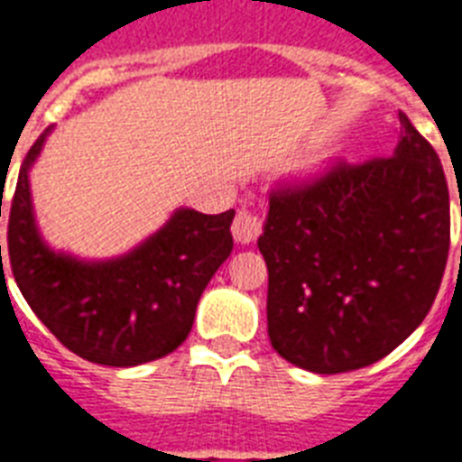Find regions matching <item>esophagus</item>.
Returning a JSON list of instances; mask_svg holds the SVG:
<instances>
[{
    "mask_svg": "<svg viewBox=\"0 0 462 462\" xmlns=\"http://www.w3.org/2000/svg\"><path fill=\"white\" fill-rule=\"evenodd\" d=\"M232 235L239 244H251L263 235V220L251 208H239L232 223Z\"/></svg>",
    "mask_w": 462,
    "mask_h": 462,
    "instance_id": "obj_1",
    "label": "esophagus"
}]
</instances>
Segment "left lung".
Wrapping results in <instances>:
<instances>
[{"mask_svg":"<svg viewBox=\"0 0 462 462\" xmlns=\"http://www.w3.org/2000/svg\"><path fill=\"white\" fill-rule=\"evenodd\" d=\"M448 244L441 162L399 112L393 157L340 159L270 189L258 239L270 274V343L312 374L378 362L428 317Z\"/></svg>","mask_w":462,"mask_h":462,"instance_id":"left-lung-1","label":"left lung"}]
</instances>
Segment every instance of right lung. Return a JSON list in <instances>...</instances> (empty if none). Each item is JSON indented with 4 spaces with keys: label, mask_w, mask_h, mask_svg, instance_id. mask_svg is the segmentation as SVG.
<instances>
[{
    "label": "right lung",
    "mask_w": 462,
    "mask_h": 462,
    "mask_svg": "<svg viewBox=\"0 0 462 462\" xmlns=\"http://www.w3.org/2000/svg\"><path fill=\"white\" fill-rule=\"evenodd\" d=\"M23 162L9 208V263L32 312L69 352L106 366H138L188 338L201 293L232 251L235 211L180 208L164 230L119 261L79 263L42 244ZM2 216V204H0ZM2 261V246H0Z\"/></svg>",
    "instance_id": "obj_1"
}]
</instances>
